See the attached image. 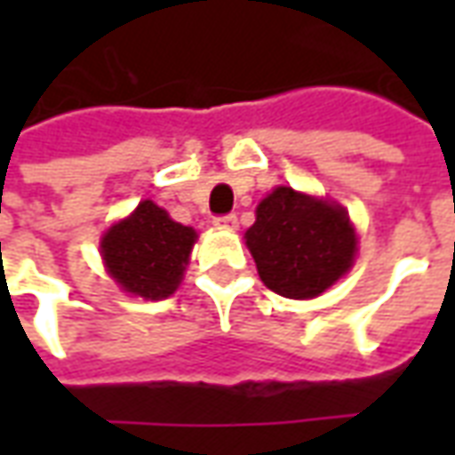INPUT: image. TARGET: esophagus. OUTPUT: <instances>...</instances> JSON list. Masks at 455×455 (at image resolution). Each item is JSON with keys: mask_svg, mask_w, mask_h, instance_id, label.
Returning a JSON list of instances; mask_svg holds the SVG:
<instances>
[{"mask_svg": "<svg viewBox=\"0 0 455 455\" xmlns=\"http://www.w3.org/2000/svg\"><path fill=\"white\" fill-rule=\"evenodd\" d=\"M214 224L219 228H236L238 227V219L234 214H227V217H217L214 219Z\"/></svg>", "mask_w": 455, "mask_h": 455, "instance_id": "1", "label": "esophagus"}]
</instances>
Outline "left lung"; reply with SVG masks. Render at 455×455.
I'll return each instance as SVG.
<instances>
[{"mask_svg":"<svg viewBox=\"0 0 455 455\" xmlns=\"http://www.w3.org/2000/svg\"><path fill=\"white\" fill-rule=\"evenodd\" d=\"M246 246L266 287L312 299L351 270L358 238L341 204L275 188L258 204Z\"/></svg>","mask_w":455,"mask_h":455,"instance_id":"left-lung-1","label":"left lung"}]
</instances>
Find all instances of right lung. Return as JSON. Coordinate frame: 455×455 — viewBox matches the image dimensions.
Returning a JSON list of instances; mask_svg holds the SVG:
<instances>
[{"label": "right lung", "mask_w": 455, "mask_h": 455, "mask_svg": "<svg viewBox=\"0 0 455 455\" xmlns=\"http://www.w3.org/2000/svg\"><path fill=\"white\" fill-rule=\"evenodd\" d=\"M195 241V228L172 221L165 209L143 199L102 236L104 266L124 292L165 299L178 290Z\"/></svg>", "instance_id": "add662e5"}]
</instances>
